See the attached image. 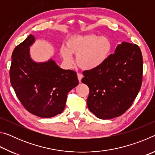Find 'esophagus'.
I'll list each match as a JSON object with an SVG mask.
<instances>
[{"mask_svg": "<svg viewBox=\"0 0 155 155\" xmlns=\"http://www.w3.org/2000/svg\"><path fill=\"white\" fill-rule=\"evenodd\" d=\"M77 77H78V79L79 82H81V79L83 77V75L82 74H80V73H78L77 74Z\"/></svg>", "mask_w": 155, "mask_h": 155, "instance_id": "obj_1", "label": "esophagus"}]
</instances>
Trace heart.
<instances>
[{
    "label": "heart",
    "mask_w": 155,
    "mask_h": 155,
    "mask_svg": "<svg viewBox=\"0 0 155 155\" xmlns=\"http://www.w3.org/2000/svg\"><path fill=\"white\" fill-rule=\"evenodd\" d=\"M111 50L112 43L109 38L90 33L68 38L65 48H61V54L67 64L72 62V54H74L78 66L85 70H93L107 61Z\"/></svg>",
    "instance_id": "b5f03b06"
}]
</instances>
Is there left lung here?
Segmentation results:
<instances>
[{"label": "left lung", "mask_w": 155, "mask_h": 155, "mask_svg": "<svg viewBox=\"0 0 155 155\" xmlns=\"http://www.w3.org/2000/svg\"><path fill=\"white\" fill-rule=\"evenodd\" d=\"M143 58L137 45L123 41L97 69L83 72L82 83L90 88L87 104L102 120L114 118L127 111L142 83Z\"/></svg>", "instance_id": "obj_1"}]
</instances>
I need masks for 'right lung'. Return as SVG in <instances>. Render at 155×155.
<instances>
[{
	"label": "right lung",
	"mask_w": 155,
	"mask_h": 155,
	"mask_svg": "<svg viewBox=\"0 0 155 155\" xmlns=\"http://www.w3.org/2000/svg\"><path fill=\"white\" fill-rule=\"evenodd\" d=\"M33 35L14 48L12 55L10 81L18 99L28 112L49 118L63 112L68 93L78 85L77 74L64 70L50 59L36 62L30 55L35 42Z\"/></svg>",
	"instance_id": "right-lung-1"
}]
</instances>
